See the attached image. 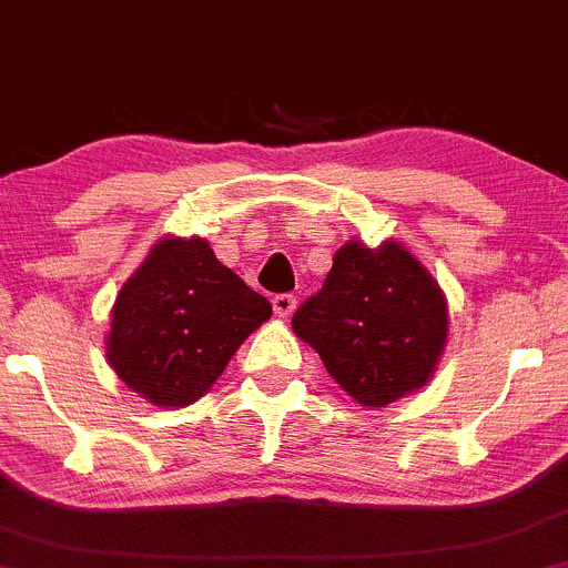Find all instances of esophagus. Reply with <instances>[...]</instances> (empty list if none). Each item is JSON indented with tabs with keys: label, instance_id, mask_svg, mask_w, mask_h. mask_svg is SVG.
<instances>
[{
	"label": "esophagus",
	"instance_id": "obj_1",
	"mask_svg": "<svg viewBox=\"0 0 568 568\" xmlns=\"http://www.w3.org/2000/svg\"><path fill=\"white\" fill-rule=\"evenodd\" d=\"M272 310H275L277 317H291L293 310H296V296H291V293H280V296L272 298Z\"/></svg>",
	"mask_w": 568,
	"mask_h": 568
}]
</instances>
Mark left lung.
I'll use <instances>...</instances> for the list:
<instances>
[{"label":"left lung","mask_w":568,"mask_h":568,"mask_svg":"<svg viewBox=\"0 0 568 568\" xmlns=\"http://www.w3.org/2000/svg\"><path fill=\"white\" fill-rule=\"evenodd\" d=\"M291 325L352 400L382 408L433 379L448 306L425 264L397 240L379 247L349 240Z\"/></svg>","instance_id":"8db88e82"}]
</instances>
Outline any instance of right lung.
<instances>
[{"instance_id":"add662e5","label":"right lung","mask_w":568,"mask_h":568,"mask_svg":"<svg viewBox=\"0 0 568 568\" xmlns=\"http://www.w3.org/2000/svg\"><path fill=\"white\" fill-rule=\"evenodd\" d=\"M272 304L224 266L202 237H165L122 285L106 361L133 393L162 408L194 403Z\"/></svg>"}]
</instances>
